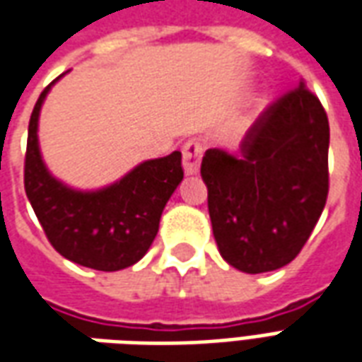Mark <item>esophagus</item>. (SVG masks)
I'll use <instances>...</instances> for the list:
<instances>
[{"instance_id":"34e87169","label":"esophagus","mask_w":362,"mask_h":362,"mask_svg":"<svg viewBox=\"0 0 362 362\" xmlns=\"http://www.w3.org/2000/svg\"><path fill=\"white\" fill-rule=\"evenodd\" d=\"M202 155H204V147L197 139H188L182 145V160H184L186 174H196L199 170Z\"/></svg>"}]
</instances>
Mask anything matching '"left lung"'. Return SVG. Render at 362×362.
Wrapping results in <instances>:
<instances>
[{
    "label": "left lung",
    "mask_w": 362,
    "mask_h": 362,
    "mask_svg": "<svg viewBox=\"0 0 362 362\" xmlns=\"http://www.w3.org/2000/svg\"><path fill=\"white\" fill-rule=\"evenodd\" d=\"M327 147L326 110L300 83L259 114L240 155L205 151L213 236L230 266L264 273L298 256L326 205Z\"/></svg>",
    "instance_id": "left-lung-1"
}]
</instances>
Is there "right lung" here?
<instances>
[{"label": "right lung", "instance_id": "right-lung-1", "mask_svg": "<svg viewBox=\"0 0 362 362\" xmlns=\"http://www.w3.org/2000/svg\"><path fill=\"white\" fill-rule=\"evenodd\" d=\"M58 81V79H56ZM30 114L25 153V192L50 244L64 258L98 272H118L145 256L158 233L168 197L184 178L180 151L145 160L98 192H77L52 176L38 151V114Z\"/></svg>", "mask_w": 362, "mask_h": 362}]
</instances>
